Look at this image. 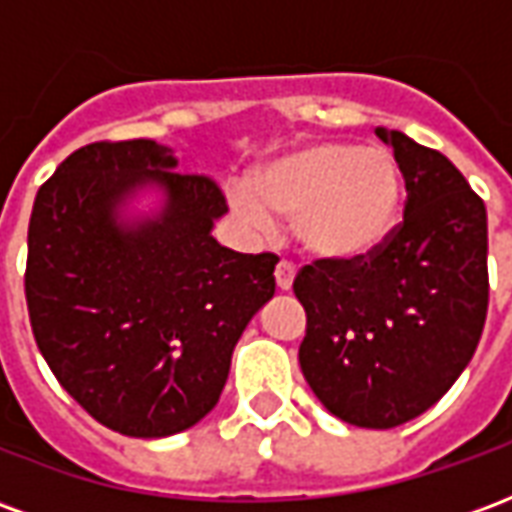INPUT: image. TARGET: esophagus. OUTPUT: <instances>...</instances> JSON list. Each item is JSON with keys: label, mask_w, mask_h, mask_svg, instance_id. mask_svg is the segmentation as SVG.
I'll list each match as a JSON object with an SVG mask.
<instances>
[{"label": "esophagus", "mask_w": 512, "mask_h": 512, "mask_svg": "<svg viewBox=\"0 0 512 512\" xmlns=\"http://www.w3.org/2000/svg\"><path fill=\"white\" fill-rule=\"evenodd\" d=\"M274 277H277V288L279 290H290V288H293V277H296V266H293L290 260H279L277 271H274Z\"/></svg>", "instance_id": "obj_1"}]
</instances>
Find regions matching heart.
Segmentation results:
<instances>
[{
  "instance_id": "heart-1",
  "label": "heart",
  "mask_w": 512,
  "mask_h": 512,
  "mask_svg": "<svg viewBox=\"0 0 512 512\" xmlns=\"http://www.w3.org/2000/svg\"><path fill=\"white\" fill-rule=\"evenodd\" d=\"M230 208L249 227L293 216V233L315 257L354 260L395 233L403 208V169L386 147L323 139L274 158L230 191Z\"/></svg>"
}]
</instances>
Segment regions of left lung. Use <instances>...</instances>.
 <instances>
[{
    "mask_svg": "<svg viewBox=\"0 0 512 512\" xmlns=\"http://www.w3.org/2000/svg\"><path fill=\"white\" fill-rule=\"evenodd\" d=\"M392 145L406 211L376 252L315 260L293 279L307 312L299 365L323 406L356 428H397L455 384L488 312L483 200L439 150L376 128Z\"/></svg>",
    "mask_w": 512,
    "mask_h": 512,
    "instance_id": "1",
    "label": "left lung"
}]
</instances>
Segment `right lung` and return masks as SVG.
Masks as SVG:
<instances>
[{"label":"right lung","instance_id":"obj_1","mask_svg":"<svg viewBox=\"0 0 512 512\" xmlns=\"http://www.w3.org/2000/svg\"><path fill=\"white\" fill-rule=\"evenodd\" d=\"M175 167L153 139L84 145L29 216L24 290L40 354L90 417L134 439L180 433L219 403L238 337L277 288V255L211 235L222 189ZM150 182L165 208L120 223L119 205Z\"/></svg>","mask_w":512,"mask_h":512}]
</instances>
